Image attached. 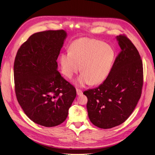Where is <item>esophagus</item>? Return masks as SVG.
I'll use <instances>...</instances> for the list:
<instances>
[{
  "label": "esophagus",
  "instance_id": "1",
  "mask_svg": "<svg viewBox=\"0 0 155 155\" xmlns=\"http://www.w3.org/2000/svg\"><path fill=\"white\" fill-rule=\"evenodd\" d=\"M77 94L78 95H81L83 94V92L82 91L80 90V89H77Z\"/></svg>",
  "mask_w": 155,
  "mask_h": 155
}]
</instances>
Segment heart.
<instances>
[{"label":"heart","instance_id":"b5f03b06","mask_svg":"<svg viewBox=\"0 0 155 155\" xmlns=\"http://www.w3.org/2000/svg\"><path fill=\"white\" fill-rule=\"evenodd\" d=\"M115 56L114 50L101 41L77 39L72 43L70 51L60 56L61 71L67 78H71L81 68L82 73L77 81L78 86L99 84L109 75Z\"/></svg>","mask_w":155,"mask_h":155}]
</instances>
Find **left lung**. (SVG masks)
<instances>
[{
    "instance_id": "1",
    "label": "left lung",
    "mask_w": 155,
    "mask_h": 155,
    "mask_svg": "<svg viewBox=\"0 0 155 155\" xmlns=\"http://www.w3.org/2000/svg\"><path fill=\"white\" fill-rule=\"evenodd\" d=\"M117 39L121 50L109 75L98 87L84 92L90 120L102 129L123 123L134 110L142 92L143 67L140 53L126 35H120Z\"/></svg>"
}]
</instances>
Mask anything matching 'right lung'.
I'll return each mask as SVG.
<instances>
[{"label":"right lung","mask_w":155,"mask_h":155,"mask_svg":"<svg viewBox=\"0 0 155 155\" xmlns=\"http://www.w3.org/2000/svg\"><path fill=\"white\" fill-rule=\"evenodd\" d=\"M67 32L50 30L31 35L19 48L14 64L15 92L34 123L54 127L67 119L75 88L57 70V58Z\"/></svg>","instance_id":"1"}]
</instances>
